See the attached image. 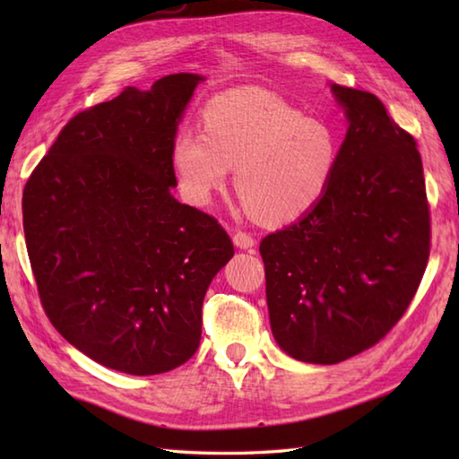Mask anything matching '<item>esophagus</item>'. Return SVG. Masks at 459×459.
Here are the masks:
<instances>
[{
	"mask_svg": "<svg viewBox=\"0 0 459 459\" xmlns=\"http://www.w3.org/2000/svg\"><path fill=\"white\" fill-rule=\"evenodd\" d=\"M232 242H235V247H238L242 250H248L256 245L255 237L248 235V232H245V230H237L235 235H232Z\"/></svg>",
	"mask_w": 459,
	"mask_h": 459,
	"instance_id": "1",
	"label": "esophagus"
}]
</instances>
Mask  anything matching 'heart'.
I'll use <instances>...</instances> for the list:
<instances>
[{
    "label": "heart",
    "mask_w": 459,
    "mask_h": 459,
    "mask_svg": "<svg viewBox=\"0 0 459 459\" xmlns=\"http://www.w3.org/2000/svg\"><path fill=\"white\" fill-rule=\"evenodd\" d=\"M337 158V138L324 122L258 89L214 96L203 110V132L181 128L171 142L185 199L207 204L229 168H237L235 187L247 209L270 224L294 221L314 207Z\"/></svg>",
    "instance_id": "heart-1"
}]
</instances>
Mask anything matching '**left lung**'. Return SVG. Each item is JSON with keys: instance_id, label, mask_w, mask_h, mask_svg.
<instances>
[{"instance_id": "obj_1", "label": "left lung", "mask_w": 459, "mask_h": 459, "mask_svg": "<svg viewBox=\"0 0 459 459\" xmlns=\"http://www.w3.org/2000/svg\"><path fill=\"white\" fill-rule=\"evenodd\" d=\"M349 128L329 187L260 242L270 327L304 363L335 365L378 343L430 256L420 152L375 94L331 84Z\"/></svg>"}]
</instances>
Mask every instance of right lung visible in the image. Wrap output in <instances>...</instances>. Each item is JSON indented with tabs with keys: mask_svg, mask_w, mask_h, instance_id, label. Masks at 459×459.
<instances>
[{
	"mask_svg": "<svg viewBox=\"0 0 459 459\" xmlns=\"http://www.w3.org/2000/svg\"><path fill=\"white\" fill-rule=\"evenodd\" d=\"M201 81L168 74L79 112L23 189L48 321L120 373H168L195 355L204 294L235 255L217 219L171 195V142Z\"/></svg>",
	"mask_w": 459,
	"mask_h": 459,
	"instance_id": "obj_1",
	"label": "right lung"
}]
</instances>
